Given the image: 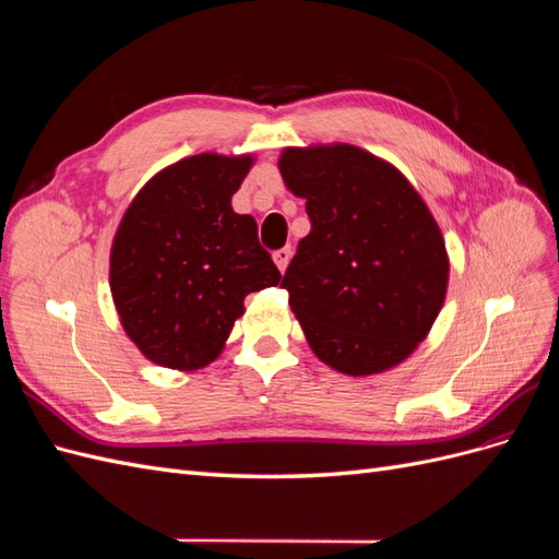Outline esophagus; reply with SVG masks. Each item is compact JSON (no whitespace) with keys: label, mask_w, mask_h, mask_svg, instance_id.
Masks as SVG:
<instances>
[{"label":"esophagus","mask_w":559,"mask_h":559,"mask_svg":"<svg viewBox=\"0 0 559 559\" xmlns=\"http://www.w3.org/2000/svg\"><path fill=\"white\" fill-rule=\"evenodd\" d=\"M292 253H294L292 247H282V249H277V251L273 253V259H275V263H277V267L282 270V273L286 270V265H289Z\"/></svg>","instance_id":"34e87169"}]
</instances>
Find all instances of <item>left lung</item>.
Returning <instances> with one entry per match:
<instances>
[{
  "mask_svg": "<svg viewBox=\"0 0 559 559\" xmlns=\"http://www.w3.org/2000/svg\"><path fill=\"white\" fill-rule=\"evenodd\" d=\"M286 189L310 233L282 277L317 357L347 376L401 364L448 289V251L425 200L394 165L352 144L284 148Z\"/></svg>",
  "mask_w": 559,
  "mask_h": 559,
  "instance_id": "obj_1",
  "label": "left lung"
}]
</instances>
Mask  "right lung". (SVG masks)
Segmentation results:
<instances>
[{"label": "right lung", "mask_w": 559, "mask_h": 559, "mask_svg": "<svg viewBox=\"0 0 559 559\" xmlns=\"http://www.w3.org/2000/svg\"><path fill=\"white\" fill-rule=\"evenodd\" d=\"M251 156L200 154L165 167L116 230L109 284L118 317L146 359L195 370L224 349L245 298L282 275L233 193Z\"/></svg>", "instance_id": "right-lung-1"}]
</instances>
